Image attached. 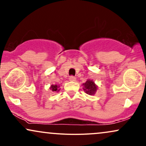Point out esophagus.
<instances>
[{"label":"esophagus","instance_id":"esophagus-1","mask_svg":"<svg viewBox=\"0 0 146 146\" xmlns=\"http://www.w3.org/2000/svg\"><path fill=\"white\" fill-rule=\"evenodd\" d=\"M69 80H70V81H73H73H75L76 78H75V77L73 76V75H71V76H70Z\"/></svg>","mask_w":146,"mask_h":146}]
</instances>
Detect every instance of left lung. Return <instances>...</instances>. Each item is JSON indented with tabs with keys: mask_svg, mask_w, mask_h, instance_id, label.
Here are the masks:
<instances>
[{
	"mask_svg": "<svg viewBox=\"0 0 146 146\" xmlns=\"http://www.w3.org/2000/svg\"><path fill=\"white\" fill-rule=\"evenodd\" d=\"M84 88L83 89L86 92L88 95H94L96 92L97 89V86L95 84L93 80H87V81L84 84H83Z\"/></svg>",
	"mask_w": 146,
	"mask_h": 146,
	"instance_id": "left-lung-1",
	"label": "left lung"
}]
</instances>
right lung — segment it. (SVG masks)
Here are the masks:
<instances>
[{
  "label": "right lung",
  "mask_w": 146,
  "mask_h": 146,
  "mask_svg": "<svg viewBox=\"0 0 146 146\" xmlns=\"http://www.w3.org/2000/svg\"><path fill=\"white\" fill-rule=\"evenodd\" d=\"M51 90H52V91L53 92H56V91H59L60 89H59V86H57V85H51Z\"/></svg>",
  "instance_id": "1"
}]
</instances>
